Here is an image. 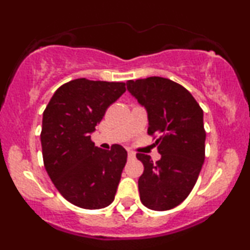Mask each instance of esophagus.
Returning <instances> with one entry per match:
<instances>
[{
	"label": "esophagus",
	"mask_w": 250,
	"mask_h": 250,
	"mask_svg": "<svg viewBox=\"0 0 250 250\" xmlns=\"http://www.w3.org/2000/svg\"><path fill=\"white\" fill-rule=\"evenodd\" d=\"M128 157H129V159H134V157H135V151L128 150Z\"/></svg>",
	"instance_id": "esophagus-1"
}]
</instances>
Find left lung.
Returning <instances> with one entry per match:
<instances>
[{"label":"left lung","instance_id":"8db88e82","mask_svg":"<svg viewBox=\"0 0 250 250\" xmlns=\"http://www.w3.org/2000/svg\"><path fill=\"white\" fill-rule=\"evenodd\" d=\"M127 88L148 113V134L161 159L137 153L143 163L140 199L151 210L163 211L182 203L193 190L205 162L203 110L185 87L169 79L151 76L127 82Z\"/></svg>","mask_w":250,"mask_h":250}]
</instances>
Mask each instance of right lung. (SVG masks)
Segmentation results:
<instances>
[{
  "mask_svg": "<svg viewBox=\"0 0 250 250\" xmlns=\"http://www.w3.org/2000/svg\"><path fill=\"white\" fill-rule=\"evenodd\" d=\"M125 91V82L76 79L57 89L43 111L44 168L60 194L80 208L101 209L115 199L127 151L120 145L97 148L90 134Z\"/></svg>",
  "mask_w": 250,
  "mask_h": 250,
  "instance_id": "1",
  "label": "right lung"
}]
</instances>
